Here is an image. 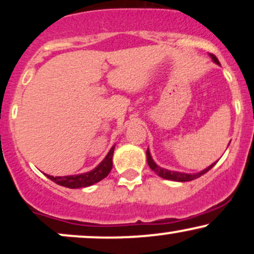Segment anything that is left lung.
<instances>
[{
  "label": "left lung",
  "mask_w": 254,
  "mask_h": 254,
  "mask_svg": "<svg viewBox=\"0 0 254 254\" xmlns=\"http://www.w3.org/2000/svg\"><path fill=\"white\" fill-rule=\"evenodd\" d=\"M210 57H211L212 62H215V63L217 64V65H220V62H218V60L216 58V56H214V55L210 54ZM147 161H148V165H149V167L154 172H155V173L159 177L164 178V179H167V180H173V182H180V183L191 182V180L197 179V178H199L200 176H203V174H205L208 171H210L211 168L215 166V164H216V162H217V161L214 162V164H211L210 166H209V167H206L205 170L198 172V173H184V172L170 171V170H166V168L160 167L159 165H156V162L154 161L153 157H151V155H150L149 148H148V149H147Z\"/></svg>",
  "instance_id": "1"
}]
</instances>
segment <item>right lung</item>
Instances as JSON below:
<instances>
[{
    "mask_svg": "<svg viewBox=\"0 0 254 254\" xmlns=\"http://www.w3.org/2000/svg\"><path fill=\"white\" fill-rule=\"evenodd\" d=\"M115 147L113 145L111 148L107 155L105 156L103 161L99 164L94 170L86 172V173L76 174V176H64V177H54L45 174L49 179L55 182L58 185L65 186L69 189H81V188H87V186L93 185V184L99 183L100 180H103L104 178L109 176V173L112 170V156L113 151H115Z\"/></svg>",
    "mask_w": 254,
    "mask_h": 254,
    "instance_id": "add662e5",
    "label": "right lung"
}]
</instances>
